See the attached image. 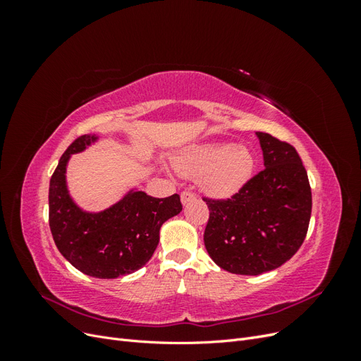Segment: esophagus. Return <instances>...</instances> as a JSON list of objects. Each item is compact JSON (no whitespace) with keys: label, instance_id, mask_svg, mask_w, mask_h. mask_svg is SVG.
<instances>
[{"label":"esophagus","instance_id":"esophagus-1","mask_svg":"<svg viewBox=\"0 0 361 361\" xmlns=\"http://www.w3.org/2000/svg\"><path fill=\"white\" fill-rule=\"evenodd\" d=\"M194 199H195V194H194L192 191H183V192L180 194V200H182L183 204H187L188 202H191V200H194Z\"/></svg>","mask_w":361,"mask_h":361}]
</instances>
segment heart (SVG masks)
Here are the masks:
<instances>
[{
	"mask_svg": "<svg viewBox=\"0 0 361 361\" xmlns=\"http://www.w3.org/2000/svg\"><path fill=\"white\" fill-rule=\"evenodd\" d=\"M185 176L203 174V188L215 197H231L241 190L255 170V157L241 145L212 143L190 149L178 164Z\"/></svg>",
	"mask_w": 361,
	"mask_h": 361,
	"instance_id": "1",
	"label": "heart"
}]
</instances>
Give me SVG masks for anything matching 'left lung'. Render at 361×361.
Segmentation results:
<instances>
[{
    "mask_svg": "<svg viewBox=\"0 0 361 361\" xmlns=\"http://www.w3.org/2000/svg\"><path fill=\"white\" fill-rule=\"evenodd\" d=\"M264 166L228 199L203 197L209 207L204 247L218 267L257 276L288 262L302 245L312 215V190L292 145L256 133Z\"/></svg>",
    "mask_w": 361,
    "mask_h": 361,
    "instance_id": "1",
    "label": "left lung"
}]
</instances>
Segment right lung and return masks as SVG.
<instances>
[{
	"mask_svg": "<svg viewBox=\"0 0 361 361\" xmlns=\"http://www.w3.org/2000/svg\"><path fill=\"white\" fill-rule=\"evenodd\" d=\"M96 137L81 135L61 155L49 180V227L60 253L87 276L116 279L130 274L154 255L159 228L182 211L179 194L157 199L143 191L99 214L81 211L68 194L66 171L71 154L89 146Z\"/></svg>",
	"mask_w": 361,
	"mask_h": 361,
	"instance_id": "obj_1",
	"label": "right lung"
}]
</instances>
